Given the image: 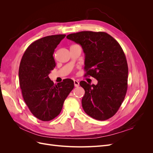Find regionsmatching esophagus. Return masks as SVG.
I'll use <instances>...</instances> for the list:
<instances>
[{
	"label": "esophagus",
	"mask_w": 153,
	"mask_h": 153,
	"mask_svg": "<svg viewBox=\"0 0 153 153\" xmlns=\"http://www.w3.org/2000/svg\"><path fill=\"white\" fill-rule=\"evenodd\" d=\"M74 85H75V87L79 86V82L78 80H74Z\"/></svg>",
	"instance_id": "34e87169"
}]
</instances>
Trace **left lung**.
Returning <instances> with one entry per match:
<instances>
[{
	"mask_svg": "<svg viewBox=\"0 0 153 153\" xmlns=\"http://www.w3.org/2000/svg\"><path fill=\"white\" fill-rule=\"evenodd\" d=\"M66 38L82 46L85 55V75L98 80L97 85L80 82L85 90L83 109L99 121L112 117L123 102L128 89V63L121 45L105 32L82 31Z\"/></svg>",
	"mask_w": 153,
	"mask_h": 153,
	"instance_id": "1",
	"label": "left lung"
}]
</instances>
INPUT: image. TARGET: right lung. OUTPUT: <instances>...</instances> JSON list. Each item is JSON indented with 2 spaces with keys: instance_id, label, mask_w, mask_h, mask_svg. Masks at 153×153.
<instances>
[{
  "instance_id": "add662e5",
  "label": "right lung",
  "mask_w": 153,
  "mask_h": 153,
  "mask_svg": "<svg viewBox=\"0 0 153 153\" xmlns=\"http://www.w3.org/2000/svg\"><path fill=\"white\" fill-rule=\"evenodd\" d=\"M65 36L52 35L35 41L27 48L20 62L18 75L23 98L31 113L43 121L57 116L74 88L71 79L54 84L48 76L55 67L54 50Z\"/></svg>"
}]
</instances>
